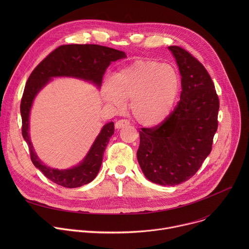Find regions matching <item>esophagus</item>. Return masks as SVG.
<instances>
[{"label": "esophagus", "instance_id": "obj_1", "mask_svg": "<svg viewBox=\"0 0 249 249\" xmlns=\"http://www.w3.org/2000/svg\"><path fill=\"white\" fill-rule=\"evenodd\" d=\"M130 124V122L127 120V119H120L118 121H116L115 123V128L116 129H120V128H123L125 126H128Z\"/></svg>", "mask_w": 249, "mask_h": 249}]
</instances>
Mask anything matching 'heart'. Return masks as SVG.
Segmentation results:
<instances>
[{
  "label": "heart",
  "mask_w": 249,
  "mask_h": 249,
  "mask_svg": "<svg viewBox=\"0 0 249 249\" xmlns=\"http://www.w3.org/2000/svg\"><path fill=\"white\" fill-rule=\"evenodd\" d=\"M177 71L154 60H136L114 75L103 89L104 99L117 108L131 101L133 118L153 128L163 123L173 110L180 92Z\"/></svg>",
  "instance_id": "b5f03b06"
}]
</instances>
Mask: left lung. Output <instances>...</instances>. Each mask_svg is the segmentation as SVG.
Listing matches in <instances>:
<instances>
[{"label": "left lung", "instance_id": "8db88e82", "mask_svg": "<svg viewBox=\"0 0 249 249\" xmlns=\"http://www.w3.org/2000/svg\"><path fill=\"white\" fill-rule=\"evenodd\" d=\"M168 49L181 75L180 100L163 123L139 131L137 159L150 181L173 186L190 179L211 153L220 102L205 67L179 46Z\"/></svg>", "mask_w": 249, "mask_h": 249}]
</instances>
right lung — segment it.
<instances>
[{
	"label": "right lung",
	"instance_id": "add662e5",
	"mask_svg": "<svg viewBox=\"0 0 249 249\" xmlns=\"http://www.w3.org/2000/svg\"><path fill=\"white\" fill-rule=\"evenodd\" d=\"M125 57L123 51L96 44L62 45L43 59L30 74L20 102L21 133L28 145L32 163L54 183L67 188H76L92 181L101 166L106 146L114 134V123L109 122L102 127L89 154L79 165L61 170L51 168L35 154L28 134L29 112L34 97L54 77L80 78L100 87L110 63Z\"/></svg>",
	"mask_w": 249,
	"mask_h": 249
}]
</instances>
